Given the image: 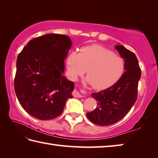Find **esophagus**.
Masks as SVG:
<instances>
[{
	"label": "esophagus",
	"instance_id": "obj_1",
	"mask_svg": "<svg viewBox=\"0 0 158 158\" xmlns=\"http://www.w3.org/2000/svg\"><path fill=\"white\" fill-rule=\"evenodd\" d=\"M73 96H74V97H76V98H81V97H82V96H83L81 93L78 92V91H77V90L73 91Z\"/></svg>",
	"mask_w": 158,
	"mask_h": 158
}]
</instances>
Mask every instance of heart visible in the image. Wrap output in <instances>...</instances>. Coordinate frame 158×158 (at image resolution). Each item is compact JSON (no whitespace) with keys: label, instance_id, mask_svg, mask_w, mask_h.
Segmentation results:
<instances>
[{"label":"heart","instance_id":"obj_1","mask_svg":"<svg viewBox=\"0 0 158 158\" xmlns=\"http://www.w3.org/2000/svg\"><path fill=\"white\" fill-rule=\"evenodd\" d=\"M66 62L71 80L76 81L87 69V82L97 89H106L115 84L125 69L122 57L98 45L85 47L81 52H71Z\"/></svg>","mask_w":158,"mask_h":158}]
</instances>
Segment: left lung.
Segmentation results:
<instances>
[{
  "mask_svg": "<svg viewBox=\"0 0 158 158\" xmlns=\"http://www.w3.org/2000/svg\"><path fill=\"white\" fill-rule=\"evenodd\" d=\"M115 48L124 60L126 71L112 86L92 94L98 106L94 111L87 113V117L98 126L112 125L122 119L137 98L142 73L136 55L122 45H117Z\"/></svg>",
  "mask_w": 158,
  "mask_h": 158,
  "instance_id": "8db88e82",
  "label": "left lung"
}]
</instances>
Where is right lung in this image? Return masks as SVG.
Listing matches in <instances>:
<instances>
[{"instance_id":"right-lung-1","label":"right lung","mask_w":158,"mask_h":158,"mask_svg":"<svg viewBox=\"0 0 158 158\" xmlns=\"http://www.w3.org/2000/svg\"><path fill=\"white\" fill-rule=\"evenodd\" d=\"M72 42L68 36L46 34L27 43L16 60V95L22 107L40 120L62 114L74 83L63 76Z\"/></svg>"}]
</instances>
